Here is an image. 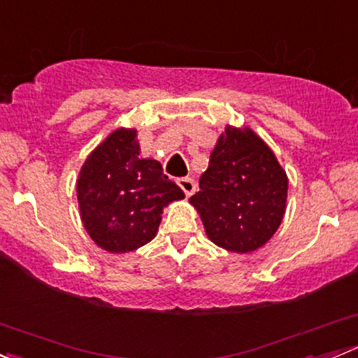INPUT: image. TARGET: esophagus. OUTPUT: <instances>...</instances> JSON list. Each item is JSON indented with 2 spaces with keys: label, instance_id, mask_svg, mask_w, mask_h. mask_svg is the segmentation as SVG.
<instances>
[{
  "label": "esophagus",
  "instance_id": "esophagus-1",
  "mask_svg": "<svg viewBox=\"0 0 358 358\" xmlns=\"http://www.w3.org/2000/svg\"><path fill=\"white\" fill-rule=\"evenodd\" d=\"M178 187L183 190L185 197H190L194 194V190H196V183H194L192 178H180Z\"/></svg>",
  "mask_w": 358,
  "mask_h": 358
}]
</instances>
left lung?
<instances>
[{
	"label": "left lung",
	"mask_w": 358,
	"mask_h": 358,
	"mask_svg": "<svg viewBox=\"0 0 358 358\" xmlns=\"http://www.w3.org/2000/svg\"><path fill=\"white\" fill-rule=\"evenodd\" d=\"M199 187L189 202L199 213L208 239L227 251H256L282 223L287 175L273 150L248 126H227Z\"/></svg>",
	"instance_id": "8db88e82"
}]
</instances>
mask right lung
Segmentation results:
<instances>
[{
	"label": "right lung",
	"instance_id": "add662e5",
	"mask_svg": "<svg viewBox=\"0 0 358 358\" xmlns=\"http://www.w3.org/2000/svg\"><path fill=\"white\" fill-rule=\"evenodd\" d=\"M81 222L107 252H129L156 237L162 209L185 197L161 162L140 156L135 128H117L92 150L78 182Z\"/></svg>",
	"mask_w": 358,
	"mask_h": 358
}]
</instances>
